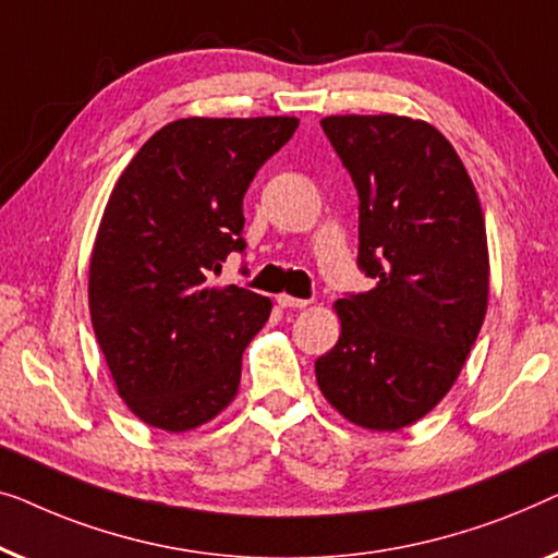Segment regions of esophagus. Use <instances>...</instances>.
<instances>
[{
    "label": "esophagus",
    "mask_w": 558,
    "mask_h": 558,
    "mask_svg": "<svg viewBox=\"0 0 558 558\" xmlns=\"http://www.w3.org/2000/svg\"><path fill=\"white\" fill-rule=\"evenodd\" d=\"M278 305H280V308H305V305H308V301H301V298L280 293L278 295Z\"/></svg>",
    "instance_id": "34e87169"
}]
</instances>
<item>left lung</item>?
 Returning a JSON list of instances; mask_svg holds the SVG:
<instances>
[{
  "instance_id": "8db88e82",
  "label": "left lung",
  "mask_w": 558,
  "mask_h": 558,
  "mask_svg": "<svg viewBox=\"0 0 558 558\" xmlns=\"http://www.w3.org/2000/svg\"><path fill=\"white\" fill-rule=\"evenodd\" d=\"M320 125L359 192V268L374 288L336 301L341 336L316 361V381L349 422L395 433L450 391L481 333L483 209L435 125L395 113Z\"/></svg>"
}]
</instances>
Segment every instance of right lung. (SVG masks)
<instances>
[{"mask_svg": "<svg viewBox=\"0 0 558 558\" xmlns=\"http://www.w3.org/2000/svg\"><path fill=\"white\" fill-rule=\"evenodd\" d=\"M298 129L290 116L179 119L116 182L90 255L88 303L116 389L146 425L186 433L240 387L270 298L209 286L242 253V197Z\"/></svg>", "mask_w": 558, "mask_h": 558, "instance_id": "1", "label": "right lung"}]
</instances>
